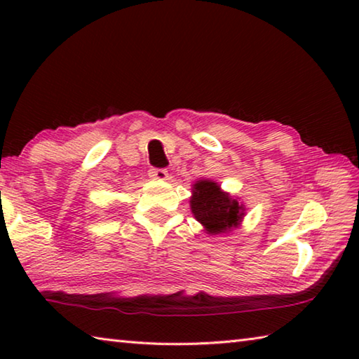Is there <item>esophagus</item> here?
Wrapping results in <instances>:
<instances>
[{"instance_id":"1","label":"esophagus","mask_w":359,"mask_h":359,"mask_svg":"<svg viewBox=\"0 0 359 359\" xmlns=\"http://www.w3.org/2000/svg\"><path fill=\"white\" fill-rule=\"evenodd\" d=\"M149 175L151 179H156V180H166L168 179V171L165 168H150Z\"/></svg>"}]
</instances>
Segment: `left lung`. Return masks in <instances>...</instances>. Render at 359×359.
I'll use <instances>...</instances> for the list:
<instances>
[{"label": "left lung", "mask_w": 359, "mask_h": 359, "mask_svg": "<svg viewBox=\"0 0 359 359\" xmlns=\"http://www.w3.org/2000/svg\"><path fill=\"white\" fill-rule=\"evenodd\" d=\"M190 203L194 218L203 223L210 234L226 233L233 226H238L244 217V208L229 194L223 193L212 180L194 184Z\"/></svg>", "instance_id": "obj_1"}]
</instances>
